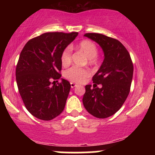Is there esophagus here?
I'll list each match as a JSON object with an SVG mask.
<instances>
[{"instance_id": "34e87169", "label": "esophagus", "mask_w": 155, "mask_h": 155, "mask_svg": "<svg viewBox=\"0 0 155 155\" xmlns=\"http://www.w3.org/2000/svg\"><path fill=\"white\" fill-rule=\"evenodd\" d=\"M76 86H77V85H76V84H74V83H73V82H71V88H74Z\"/></svg>"}]
</instances>
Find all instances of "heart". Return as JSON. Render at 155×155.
<instances>
[{
    "label": "heart",
    "mask_w": 155,
    "mask_h": 155,
    "mask_svg": "<svg viewBox=\"0 0 155 155\" xmlns=\"http://www.w3.org/2000/svg\"><path fill=\"white\" fill-rule=\"evenodd\" d=\"M77 49L84 53L88 58V63L90 65L96 63V56L97 54V49L95 44L88 40L82 41L78 44ZM71 61V49L70 47H67L62 52L61 54V63L63 66H68L70 65ZM89 71L86 68H82L72 67L68 69L64 74L65 77L73 82L81 83L88 77Z\"/></svg>",
    "instance_id": "obj_1"
}]
</instances>
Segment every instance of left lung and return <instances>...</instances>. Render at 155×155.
I'll return each mask as SVG.
<instances>
[{"instance_id":"obj_1","label":"left lung","mask_w":155,"mask_h":155,"mask_svg":"<svg viewBox=\"0 0 155 155\" xmlns=\"http://www.w3.org/2000/svg\"><path fill=\"white\" fill-rule=\"evenodd\" d=\"M98 44L104 54L100 68L92 78L91 85L85 86L82 102L90 114L107 118L120 110L129 95L133 79V65L129 52L118 40L100 33H86ZM101 84V88H97Z\"/></svg>"}]
</instances>
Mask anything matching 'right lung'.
Returning a JSON list of instances; mask_svg holds the SVG:
<instances>
[{
    "label": "right lung",
    "instance_id": "right-lung-1",
    "mask_svg": "<svg viewBox=\"0 0 155 155\" xmlns=\"http://www.w3.org/2000/svg\"><path fill=\"white\" fill-rule=\"evenodd\" d=\"M78 33H45L27 42L16 68L17 87L33 116L49 121L63 112L71 90L68 81L51 85L61 75V54Z\"/></svg>",
    "mask_w": 155,
    "mask_h": 155
}]
</instances>
